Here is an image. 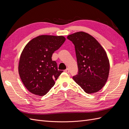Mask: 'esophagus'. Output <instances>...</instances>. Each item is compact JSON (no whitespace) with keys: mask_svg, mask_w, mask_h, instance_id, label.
I'll return each mask as SVG.
<instances>
[{"mask_svg":"<svg viewBox=\"0 0 129 129\" xmlns=\"http://www.w3.org/2000/svg\"><path fill=\"white\" fill-rule=\"evenodd\" d=\"M65 72H66V73H69V69L68 68H67V69H66L65 70Z\"/></svg>","mask_w":129,"mask_h":129,"instance_id":"obj_1","label":"esophagus"}]
</instances>
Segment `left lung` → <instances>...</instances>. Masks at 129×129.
Masks as SVG:
<instances>
[{"mask_svg":"<svg viewBox=\"0 0 129 129\" xmlns=\"http://www.w3.org/2000/svg\"><path fill=\"white\" fill-rule=\"evenodd\" d=\"M75 45L78 74L73 80L87 93L97 92L108 80L110 63L103 47L96 39L84 32L67 36Z\"/></svg>","mask_w":129,"mask_h":129,"instance_id":"left-lung-1","label":"left lung"}]
</instances>
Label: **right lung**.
I'll list each match as a JSON object with an SVG mask.
<instances>
[{"label": "right lung", "mask_w": 129, "mask_h": 129, "mask_svg": "<svg viewBox=\"0 0 129 129\" xmlns=\"http://www.w3.org/2000/svg\"><path fill=\"white\" fill-rule=\"evenodd\" d=\"M66 40L63 36L42 35L29 41L20 55L18 72L23 84L34 95L44 96L63 71H58L53 53Z\"/></svg>", "instance_id": "1"}]
</instances>
